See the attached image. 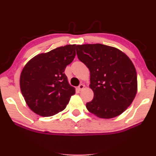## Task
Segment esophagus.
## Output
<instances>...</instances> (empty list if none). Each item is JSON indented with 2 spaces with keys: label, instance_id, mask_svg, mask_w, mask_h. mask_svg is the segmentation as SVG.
I'll return each mask as SVG.
<instances>
[{
  "label": "esophagus",
  "instance_id": "esophagus-1",
  "mask_svg": "<svg viewBox=\"0 0 156 156\" xmlns=\"http://www.w3.org/2000/svg\"><path fill=\"white\" fill-rule=\"evenodd\" d=\"M78 89H79V90H80V91L83 90V89H84V85H83V84H80V85H79V86H78Z\"/></svg>",
  "mask_w": 156,
  "mask_h": 156
}]
</instances>
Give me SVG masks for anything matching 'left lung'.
I'll return each mask as SVG.
<instances>
[{
  "label": "left lung",
  "instance_id": "left-lung-1",
  "mask_svg": "<svg viewBox=\"0 0 156 156\" xmlns=\"http://www.w3.org/2000/svg\"><path fill=\"white\" fill-rule=\"evenodd\" d=\"M76 53L90 71L89 87L94 98L86 104L87 110L103 119L120 115L137 92V75L133 62L120 50L102 44H79Z\"/></svg>",
  "mask_w": 156,
  "mask_h": 156
}]
</instances>
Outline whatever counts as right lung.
Here are the masks:
<instances>
[{
  "label": "right lung",
  "instance_id": "add662e5",
  "mask_svg": "<svg viewBox=\"0 0 156 156\" xmlns=\"http://www.w3.org/2000/svg\"><path fill=\"white\" fill-rule=\"evenodd\" d=\"M76 44H67L32 58L20 78L23 96L32 112L51 117L63 111L76 93L68 83L65 68L76 56Z\"/></svg>",
  "mask_w": 156,
  "mask_h": 156
}]
</instances>
